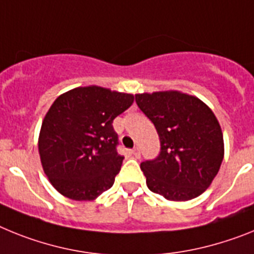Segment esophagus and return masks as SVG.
<instances>
[{
    "mask_svg": "<svg viewBox=\"0 0 254 254\" xmlns=\"http://www.w3.org/2000/svg\"><path fill=\"white\" fill-rule=\"evenodd\" d=\"M131 153L134 154V157H135V158H139L140 157V149L138 148V147H135V148L131 149Z\"/></svg>",
    "mask_w": 254,
    "mask_h": 254,
    "instance_id": "1",
    "label": "esophagus"
}]
</instances>
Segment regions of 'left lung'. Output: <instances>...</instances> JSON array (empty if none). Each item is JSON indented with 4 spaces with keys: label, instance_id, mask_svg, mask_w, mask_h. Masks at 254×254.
Listing matches in <instances>:
<instances>
[{
    "label": "left lung",
    "instance_id": "8db88e82",
    "mask_svg": "<svg viewBox=\"0 0 254 254\" xmlns=\"http://www.w3.org/2000/svg\"><path fill=\"white\" fill-rule=\"evenodd\" d=\"M135 102L160 136V154L140 164L149 190L169 200L200 195L224 158L221 127L212 110L178 90L135 94Z\"/></svg>",
    "mask_w": 254,
    "mask_h": 254
}]
</instances>
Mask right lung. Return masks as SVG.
Segmentation results:
<instances>
[{
    "instance_id": "1",
    "label": "right lung",
    "mask_w": 254,
    "mask_h": 254,
    "mask_svg": "<svg viewBox=\"0 0 254 254\" xmlns=\"http://www.w3.org/2000/svg\"><path fill=\"white\" fill-rule=\"evenodd\" d=\"M134 96L89 85L57 97L42 123L38 149L45 174L59 193L93 200L114 185L124 157L112 123Z\"/></svg>"
}]
</instances>
